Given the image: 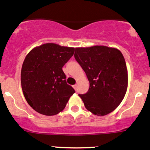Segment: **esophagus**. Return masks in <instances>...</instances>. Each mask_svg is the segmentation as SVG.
Returning a JSON list of instances; mask_svg holds the SVG:
<instances>
[{
  "label": "esophagus",
  "mask_w": 150,
  "mask_h": 150,
  "mask_svg": "<svg viewBox=\"0 0 150 150\" xmlns=\"http://www.w3.org/2000/svg\"><path fill=\"white\" fill-rule=\"evenodd\" d=\"M73 88H74L75 90H76V88H77V85L76 84H75V85H74L73 86Z\"/></svg>",
  "instance_id": "obj_1"
}]
</instances>
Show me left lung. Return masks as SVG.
<instances>
[{"instance_id": "obj_1", "label": "left lung", "mask_w": 150, "mask_h": 150, "mask_svg": "<svg viewBox=\"0 0 150 150\" xmlns=\"http://www.w3.org/2000/svg\"><path fill=\"white\" fill-rule=\"evenodd\" d=\"M74 57L86 73L89 88L79 94L88 111L97 116L113 112L128 86V74L122 52L106 46L76 48Z\"/></svg>"}]
</instances>
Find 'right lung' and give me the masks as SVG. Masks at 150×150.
Segmentation results:
<instances>
[{
    "mask_svg": "<svg viewBox=\"0 0 150 150\" xmlns=\"http://www.w3.org/2000/svg\"><path fill=\"white\" fill-rule=\"evenodd\" d=\"M74 48L48 43L33 48L22 65L21 81L25 99L38 113L53 116L64 110L75 92L62 68Z\"/></svg>",
    "mask_w": 150,
    "mask_h": 150,
    "instance_id": "obj_1",
    "label": "right lung"
}]
</instances>
